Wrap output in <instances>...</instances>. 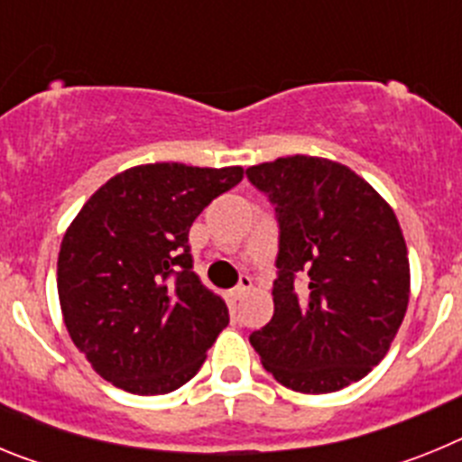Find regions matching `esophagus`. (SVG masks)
Returning <instances> with one entry per match:
<instances>
[{
	"mask_svg": "<svg viewBox=\"0 0 462 462\" xmlns=\"http://www.w3.org/2000/svg\"><path fill=\"white\" fill-rule=\"evenodd\" d=\"M250 289H252V277L250 275H243V277H240V282H238V287L228 291V298H231V300H240V298H243L245 293L250 291Z\"/></svg>",
	"mask_w": 462,
	"mask_h": 462,
	"instance_id": "obj_1",
	"label": "esophagus"
}]
</instances>
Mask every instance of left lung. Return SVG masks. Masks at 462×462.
I'll use <instances>...</instances> for the list:
<instances>
[{"mask_svg": "<svg viewBox=\"0 0 462 462\" xmlns=\"http://www.w3.org/2000/svg\"><path fill=\"white\" fill-rule=\"evenodd\" d=\"M245 173L275 206L280 226L275 312L252 333V346L287 389H345L386 356L410 303V259L395 212L328 159L280 157Z\"/></svg>", "mask_w": 462, "mask_h": 462, "instance_id": "1", "label": "left lung"}]
</instances>
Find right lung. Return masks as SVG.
<instances>
[{
  "mask_svg": "<svg viewBox=\"0 0 462 462\" xmlns=\"http://www.w3.org/2000/svg\"><path fill=\"white\" fill-rule=\"evenodd\" d=\"M240 180V166H134L67 228L57 259L64 324L106 382L164 395L199 373L228 308L194 273L189 226Z\"/></svg>",
  "mask_w": 462,
  "mask_h": 462,
  "instance_id": "right-lung-1",
  "label": "right lung"
}]
</instances>
